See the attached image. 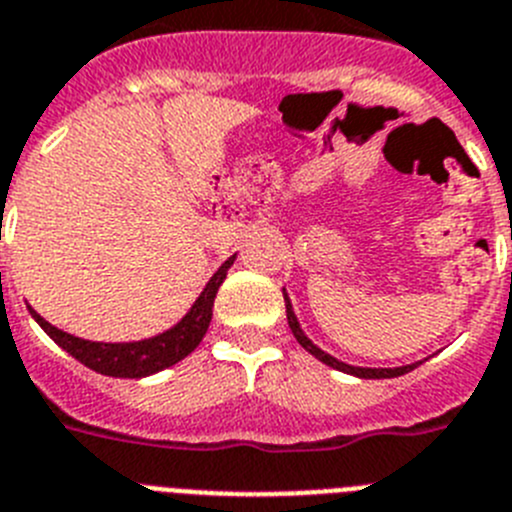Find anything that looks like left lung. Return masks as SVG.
I'll use <instances>...</instances> for the list:
<instances>
[{
	"instance_id": "8db88e82",
	"label": "left lung",
	"mask_w": 512,
	"mask_h": 512,
	"mask_svg": "<svg viewBox=\"0 0 512 512\" xmlns=\"http://www.w3.org/2000/svg\"><path fill=\"white\" fill-rule=\"evenodd\" d=\"M283 298H285V316H288L290 331H293V336H296V339H298V344H301V347L306 349L308 354H313V357H316V359H321L324 365L334 367V370L347 372V375H354V377H365V380H382V377H400V375H405V372L416 370V367L421 365V362H416V365L393 367V370H390V367H385V370H380V367H377V370H375V367H352V365H344V362H339V359H334V357H331V354L321 352V349L316 347V344H313L306 334H303L301 326H298L296 313H293V306H290L288 296H285V290H283Z\"/></svg>"
}]
</instances>
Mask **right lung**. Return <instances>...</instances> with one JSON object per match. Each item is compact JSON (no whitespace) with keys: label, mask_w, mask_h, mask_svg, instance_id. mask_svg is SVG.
I'll list each match as a JSON object with an SVG mask.
<instances>
[{"label":"right lung","mask_w":512,"mask_h":512,"mask_svg":"<svg viewBox=\"0 0 512 512\" xmlns=\"http://www.w3.org/2000/svg\"><path fill=\"white\" fill-rule=\"evenodd\" d=\"M234 255L224 262L219 270L214 273V278L206 283V288L201 290L199 301L193 303L191 311L178 321L173 329H168L165 334L153 336V339H145V342H130V344H104V342H86V339H78V336L66 334V331L55 329L53 324L35 313L30 308L32 319L43 326L45 334L53 339L61 349H66L71 357H76L81 365L91 367L94 372L109 377H147L153 372L165 370V367L176 365L183 357L199 347V342L204 339L206 329H209L211 321V308H214V298L219 285L227 278V270L232 267Z\"/></svg>","instance_id":"right-lung-1"}]
</instances>
